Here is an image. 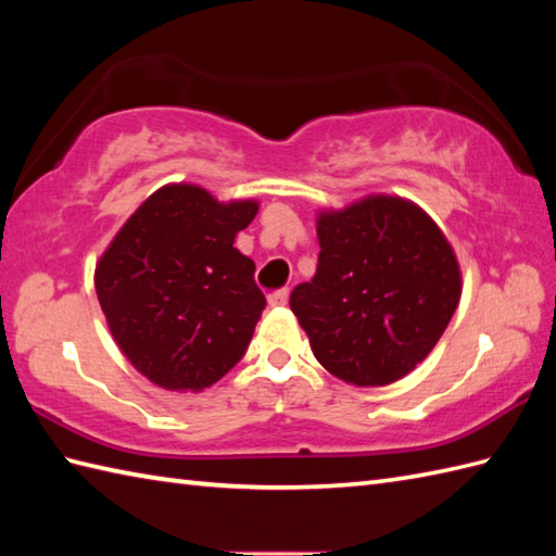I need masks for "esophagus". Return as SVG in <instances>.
<instances>
[{"label":"esophagus","mask_w":556,"mask_h":556,"mask_svg":"<svg viewBox=\"0 0 556 556\" xmlns=\"http://www.w3.org/2000/svg\"><path fill=\"white\" fill-rule=\"evenodd\" d=\"M267 301H269L271 308H281V305H287V303H289V289H279V291H275Z\"/></svg>","instance_id":"esophagus-1"}]
</instances>
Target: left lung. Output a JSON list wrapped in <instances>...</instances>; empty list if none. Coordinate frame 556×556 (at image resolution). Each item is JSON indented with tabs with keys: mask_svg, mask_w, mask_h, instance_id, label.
<instances>
[{
	"mask_svg": "<svg viewBox=\"0 0 556 556\" xmlns=\"http://www.w3.org/2000/svg\"><path fill=\"white\" fill-rule=\"evenodd\" d=\"M320 257L289 305L339 380L384 387L428 358L460 299L454 248L428 212L368 195L317 215Z\"/></svg>",
	"mask_w": 556,
	"mask_h": 556,
	"instance_id": "obj_1",
	"label": "left lung"
}]
</instances>
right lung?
<instances>
[{"mask_svg":"<svg viewBox=\"0 0 556 556\" xmlns=\"http://www.w3.org/2000/svg\"><path fill=\"white\" fill-rule=\"evenodd\" d=\"M255 215V200L219 203L200 186L169 184L102 253V313L116 346L150 382L200 392L243 358L265 296L255 263L233 239Z\"/></svg>","mask_w":556,"mask_h":556,"instance_id":"1","label":"right lung"}]
</instances>
